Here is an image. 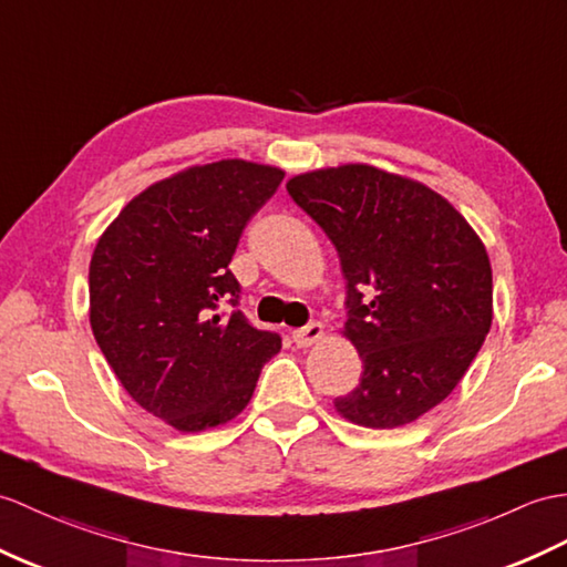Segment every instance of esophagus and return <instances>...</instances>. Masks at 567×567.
I'll return each mask as SVG.
<instances>
[{
    "label": "esophagus",
    "instance_id": "obj_1",
    "mask_svg": "<svg viewBox=\"0 0 567 567\" xmlns=\"http://www.w3.org/2000/svg\"><path fill=\"white\" fill-rule=\"evenodd\" d=\"M292 338H295V343L299 348H309L313 343H319V340L323 338V326L319 321H313V323H309L305 328H297V331L292 333Z\"/></svg>",
    "mask_w": 567,
    "mask_h": 567
}]
</instances>
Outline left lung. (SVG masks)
Returning a JSON list of instances; mask_svg holds the SVG:
<instances>
[{
	"label": "left lung",
	"instance_id": "left-lung-1",
	"mask_svg": "<svg viewBox=\"0 0 567 567\" xmlns=\"http://www.w3.org/2000/svg\"><path fill=\"white\" fill-rule=\"evenodd\" d=\"M333 241L348 280L343 336L362 377L333 401L370 430L415 423L456 389L493 323V270L476 229L425 183L372 164L287 181Z\"/></svg>",
	"mask_w": 567,
	"mask_h": 567
}]
</instances>
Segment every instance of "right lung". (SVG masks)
<instances>
[{"label":"right lung","mask_w":567,"mask_h":567,"mask_svg":"<svg viewBox=\"0 0 567 567\" xmlns=\"http://www.w3.org/2000/svg\"><path fill=\"white\" fill-rule=\"evenodd\" d=\"M282 178L246 159L195 164L144 188L99 236L91 331L133 401L178 432L227 425L280 352V336L217 309L236 305V244Z\"/></svg>","instance_id":"1"}]
</instances>
